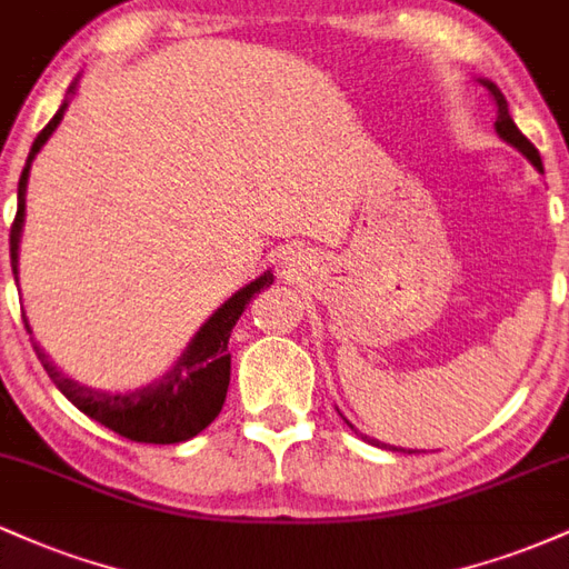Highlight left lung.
Masks as SVG:
<instances>
[{
    "label": "left lung",
    "instance_id": "1",
    "mask_svg": "<svg viewBox=\"0 0 569 569\" xmlns=\"http://www.w3.org/2000/svg\"><path fill=\"white\" fill-rule=\"evenodd\" d=\"M481 84H485V88L489 90V93H492V98H495V103H498V122H495V128H498V133H500V139L502 141H508L511 143V147H516L519 149L521 154H525L527 160L532 162L535 168H538L540 173H543V162H540V154H538V149L532 147V141L527 139L525 133H521L519 128L513 126V120H511V114H508V103H506V96L500 93V88L495 82H489V80H481ZM352 428V426H350ZM361 439H367V436H361ZM369 443H375V447H385V449H396V447H388V443H380V441H375V439H367ZM398 452V449H396ZM409 455H411V449H409Z\"/></svg>",
    "mask_w": 569,
    "mask_h": 569
}]
</instances>
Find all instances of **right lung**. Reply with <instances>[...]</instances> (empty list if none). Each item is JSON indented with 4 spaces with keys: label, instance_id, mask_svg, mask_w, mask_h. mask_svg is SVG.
Here are the masks:
<instances>
[{
    "label": "right lung",
    "instance_id": "right-lung-1",
    "mask_svg": "<svg viewBox=\"0 0 569 569\" xmlns=\"http://www.w3.org/2000/svg\"><path fill=\"white\" fill-rule=\"evenodd\" d=\"M77 82L71 84L69 93H74ZM69 103H63L58 109L53 120L48 122L39 136L31 143L29 160H26L21 179H18V211L10 227V264L12 276L18 283V243H21V230H23V217H26V181H29L31 160L37 158V152L42 149V143L53 136V130L61 122L63 112H67ZM267 286H272V272H264L253 283H248L246 289H240L234 297L227 299L224 305L202 323L198 337L192 339L184 356L179 358V363L168 371L166 377L158 382L147 385V388L133 390V393H101V390H90L84 385H77L69 377H63L61 371L53 367V361H48L39 345H34L37 358L42 361L44 371H48L50 380L56 382V388L74 403L77 409L84 411L90 420L101 422L103 428L114 430L122 439L139 441V443H179L198 436L202 428L211 426L217 420V415L224 407L227 388H230V352H227V342H230L232 326L238 323V318L243 316L246 305L251 302L253 293H259ZM26 323V316H23ZM26 331L31 335L29 323Z\"/></svg>",
    "mask_w": 569,
    "mask_h": 569
}]
</instances>
